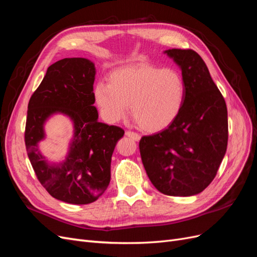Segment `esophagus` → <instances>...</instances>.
Masks as SVG:
<instances>
[{
    "instance_id": "esophagus-1",
    "label": "esophagus",
    "mask_w": 257,
    "mask_h": 257,
    "mask_svg": "<svg viewBox=\"0 0 257 257\" xmlns=\"http://www.w3.org/2000/svg\"><path fill=\"white\" fill-rule=\"evenodd\" d=\"M125 135H126L127 137L132 138V139H134L135 142H139V141H141V135L137 134V133H134V132H130V131H127L126 133H125Z\"/></svg>"
}]
</instances>
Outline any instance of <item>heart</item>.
<instances>
[{"label": "heart", "mask_w": 257, "mask_h": 257, "mask_svg": "<svg viewBox=\"0 0 257 257\" xmlns=\"http://www.w3.org/2000/svg\"><path fill=\"white\" fill-rule=\"evenodd\" d=\"M103 118L116 123L131 112L149 133L168 128L181 113L186 96L184 77L176 68H160L149 63L120 66L108 75V83L93 89Z\"/></svg>", "instance_id": "heart-1"}]
</instances>
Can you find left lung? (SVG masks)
Segmentation results:
<instances>
[{
	"label": "left lung",
	"mask_w": 257,
	"mask_h": 257,
	"mask_svg": "<svg viewBox=\"0 0 257 257\" xmlns=\"http://www.w3.org/2000/svg\"><path fill=\"white\" fill-rule=\"evenodd\" d=\"M164 53L181 69L186 96L168 128L139 142L146 173L155 189L170 196H193L214 179L227 148V108L204 60L194 50Z\"/></svg>",
	"instance_id": "8db88e82"
}]
</instances>
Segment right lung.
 <instances>
[{
  "instance_id": "obj_1",
  "label": "right lung",
  "mask_w": 257,
  "mask_h": 257,
  "mask_svg": "<svg viewBox=\"0 0 257 257\" xmlns=\"http://www.w3.org/2000/svg\"><path fill=\"white\" fill-rule=\"evenodd\" d=\"M96 68L85 58H65L50 65L31 96L26 124V147L34 172L52 197L73 205H87L103 195L110 182L114 147L124 131L98 121L93 96ZM71 120L73 136L60 162L49 161L39 150L44 125L53 115Z\"/></svg>"
}]
</instances>
